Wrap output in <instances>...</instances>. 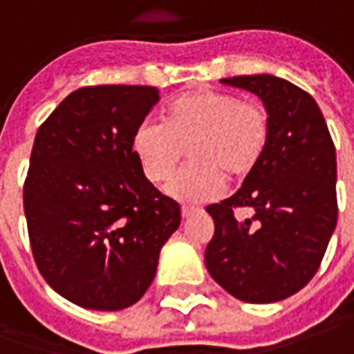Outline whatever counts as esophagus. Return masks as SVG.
I'll use <instances>...</instances> for the list:
<instances>
[{
	"label": "esophagus",
	"mask_w": 354,
	"mask_h": 354,
	"mask_svg": "<svg viewBox=\"0 0 354 354\" xmlns=\"http://www.w3.org/2000/svg\"><path fill=\"white\" fill-rule=\"evenodd\" d=\"M197 213H201V209L199 207H187V205H184V207H182V217L184 218L194 217V215H197Z\"/></svg>",
	"instance_id": "esophagus-1"
}]
</instances>
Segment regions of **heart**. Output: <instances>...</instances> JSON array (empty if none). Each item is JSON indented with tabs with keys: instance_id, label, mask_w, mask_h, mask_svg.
Returning a JSON list of instances; mask_svg holds the SVG:
<instances>
[{
	"instance_id": "heart-1",
	"label": "heart",
	"mask_w": 354,
	"mask_h": 354,
	"mask_svg": "<svg viewBox=\"0 0 354 354\" xmlns=\"http://www.w3.org/2000/svg\"><path fill=\"white\" fill-rule=\"evenodd\" d=\"M271 137L266 106L227 91H196L174 98L165 122L145 118L131 147L147 180H167L189 149L192 162L168 184V194L201 203L217 197L225 176L244 180L259 167Z\"/></svg>"
}]
</instances>
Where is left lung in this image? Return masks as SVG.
<instances>
[{
    "label": "left lung",
    "instance_id": "1",
    "mask_svg": "<svg viewBox=\"0 0 354 354\" xmlns=\"http://www.w3.org/2000/svg\"><path fill=\"white\" fill-rule=\"evenodd\" d=\"M223 83L263 100L271 137L236 194L207 207L215 236L205 248V266L238 300L277 302L308 285L335 230V145L316 100L300 86L273 75ZM244 207L254 215L238 221L234 211Z\"/></svg>",
    "mask_w": 354,
    "mask_h": 354
}]
</instances>
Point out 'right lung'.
Masks as SVG:
<instances>
[{"label":"right lung","instance_id":"add662e5","mask_svg":"<svg viewBox=\"0 0 354 354\" xmlns=\"http://www.w3.org/2000/svg\"><path fill=\"white\" fill-rule=\"evenodd\" d=\"M158 88H77L38 127L23 187L36 268L88 310H124L145 295L180 205L139 167L131 137Z\"/></svg>","mask_w":354,"mask_h":354}]
</instances>
